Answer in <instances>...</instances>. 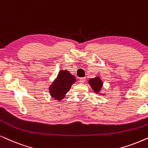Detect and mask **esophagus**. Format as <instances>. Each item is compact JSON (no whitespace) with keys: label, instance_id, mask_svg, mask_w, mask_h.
<instances>
[{"label":"esophagus","instance_id":"esophagus-1","mask_svg":"<svg viewBox=\"0 0 148 148\" xmlns=\"http://www.w3.org/2000/svg\"><path fill=\"white\" fill-rule=\"evenodd\" d=\"M86 80V78L85 77H82V78H80L79 79V82L80 83H84V82H85Z\"/></svg>","mask_w":148,"mask_h":148}]
</instances>
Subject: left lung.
Returning a JSON list of instances; mask_svg holds the SVG:
<instances>
[{"instance_id": "obj_1", "label": "left lung", "mask_w": 148, "mask_h": 148, "mask_svg": "<svg viewBox=\"0 0 148 148\" xmlns=\"http://www.w3.org/2000/svg\"><path fill=\"white\" fill-rule=\"evenodd\" d=\"M88 83H89L90 86H91L92 90L95 92H99L101 89L102 86H103L102 81L99 77L91 78V79L88 80Z\"/></svg>"}]
</instances>
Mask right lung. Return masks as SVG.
Returning a JSON list of instances; mask_svg holds the SVG:
<instances>
[{
	"mask_svg": "<svg viewBox=\"0 0 148 148\" xmlns=\"http://www.w3.org/2000/svg\"><path fill=\"white\" fill-rule=\"evenodd\" d=\"M75 82V76L72 75L68 71L61 70L57 79L49 87V92L53 98L57 100L62 99Z\"/></svg>",
	"mask_w": 148,
	"mask_h": 148,
	"instance_id": "add662e5",
	"label": "right lung"
}]
</instances>
